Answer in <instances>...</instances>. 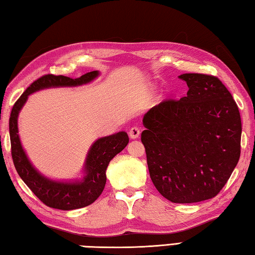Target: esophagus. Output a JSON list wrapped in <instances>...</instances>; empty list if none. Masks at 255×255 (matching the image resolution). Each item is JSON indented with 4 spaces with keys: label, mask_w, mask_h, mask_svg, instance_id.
<instances>
[{
    "label": "esophagus",
    "mask_w": 255,
    "mask_h": 255,
    "mask_svg": "<svg viewBox=\"0 0 255 255\" xmlns=\"http://www.w3.org/2000/svg\"><path fill=\"white\" fill-rule=\"evenodd\" d=\"M128 132H129V136H130V138L135 139V138L139 137L140 129H139V127H137V126H132L130 129H129Z\"/></svg>",
    "instance_id": "1"
}]
</instances>
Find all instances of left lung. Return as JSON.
Listing matches in <instances>:
<instances>
[{"label": "left lung", "mask_w": 255, "mask_h": 255, "mask_svg": "<svg viewBox=\"0 0 255 255\" xmlns=\"http://www.w3.org/2000/svg\"><path fill=\"white\" fill-rule=\"evenodd\" d=\"M179 77L187 82V97L149 109L140 139L157 191L174 204H192L217 196L230 179L241 155L242 123L218 77Z\"/></svg>", "instance_id": "obj_1"}]
</instances>
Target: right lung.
Masks as SVG:
<instances>
[{"instance_id":"right-lung-1","label":"right lung","mask_w":255,"mask_h":255,"mask_svg":"<svg viewBox=\"0 0 255 255\" xmlns=\"http://www.w3.org/2000/svg\"><path fill=\"white\" fill-rule=\"evenodd\" d=\"M98 71L89 72L77 79L63 75L46 74L31 83L12 108L8 129H10L11 155L15 170L29 189L44 202L55 209L73 210L83 208L96 201L101 195L107 182L106 171L109 162L126 147L129 138L127 132L119 131L114 135L99 138L90 148L86 156L82 181L62 182L54 181L40 174L30 163L21 145L18 133V116L30 94L42 89L57 86H77L93 81Z\"/></svg>"}]
</instances>
